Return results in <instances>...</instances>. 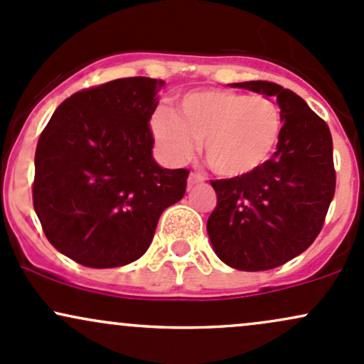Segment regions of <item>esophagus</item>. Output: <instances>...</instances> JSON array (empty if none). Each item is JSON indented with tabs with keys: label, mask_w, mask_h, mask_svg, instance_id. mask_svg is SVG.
I'll return each instance as SVG.
<instances>
[{
	"label": "esophagus",
	"mask_w": 364,
	"mask_h": 364,
	"mask_svg": "<svg viewBox=\"0 0 364 364\" xmlns=\"http://www.w3.org/2000/svg\"><path fill=\"white\" fill-rule=\"evenodd\" d=\"M204 182V177L203 175H199V173H191L189 175V178H187V186L189 187H193V186H198V183H203Z\"/></svg>",
	"instance_id": "obj_1"
}]
</instances>
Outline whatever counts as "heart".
<instances>
[{
  "instance_id": "1",
  "label": "heart",
  "mask_w": 364,
  "mask_h": 364,
  "mask_svg": "<svg viewBox=\"0 0 364 364\" xmlns=\"http://www.w3.org/2000/svg\"><path fill=\"white\" fill-rule=\"evenodd\" d=\"M151 130L168 161L191 158L203 141L210 168L222 177L237 178L255 173L275 153L282 136V113L264 94L201 89L183 94L178 113L156 109Z\"/></svg>"
}]
</instances>
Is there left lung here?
<instances>
[{
    "instance_id": "obj_1",
    "label": "left lung",
    "mask_w": 364,
    "mask_h": 364,
    "mask_svg": "<svg viewBox=\"0 0 364 364\" xmlns=\"http://www.w3.org/2000/svg\"><path fill=\"white\" fill-rule=\"evenodd\" d=\"M230 85L275 97L284 125L267 165L246 177L211 181L216 208L208 235L228 267L272 270L304 252L323 227L336 193L332 136L291 89L267 80Z\"/></svg>"
}]
</instances>
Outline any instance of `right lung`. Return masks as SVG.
I'll use <instances>...</instances> for the list:
<instances>
[{"label": "right lung", "instance_id": "add662e5", "mask_svg": "<svg viewBox=\"0 0 364 364\" xmlns=\"http://www.w3.org/2000/svg\"><path fill=\"white\" fill-rule=\"evenodd\" d=\"M163 80L117 79L65 100L36 149L34 210L48 240L89 268L148 251L158 220L186 194L189 170L153 158L151 115Z\"/></svg>", "mask_w": 364, "mask_h": 364}]
</instances>
